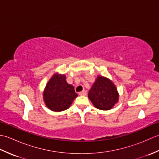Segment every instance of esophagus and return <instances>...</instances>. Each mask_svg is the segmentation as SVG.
I'll return each mask as SVG.
<instances>
[{
	"instance_id": "esophagus-1",
	"label": "esophagus",
	"mask_w": 159,
	"mask_h": 159,
	"mask_svg": "<svg viewBox=\"0 0 159 159\" xmlns=\"http://www.w3.org/2000/svg\"><path fill=\"white\" fill-rule=\"evenodd\" d=\"M79 94L80 96H86L87 95V93L85 91H83V92H80L79 93Z\"/></svg>"
}]
</instances>
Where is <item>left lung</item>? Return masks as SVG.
Instances as JSON below:
<instances>
[{
    "instance_id": "obj_1",
    "label": "left lung",
    "mask_w": 159,
    "mask_h": 159,
    "mask_svg": "<svg viewBox=\"0 0 159 159\" xmlns=\"http://www.w3.org/2000/svg\"><path fill=\"white\" fill-rule=\"evenodd\" d=\"M89 99L100 110H110L119 100V93L111 80L102 76H97L88 93Z\"/></svg>"
}]
</instances>
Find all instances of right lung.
<instances>
[{
    "label": "right lung",
    "mask_w": 159,
    "mask_h": 159,
    "mask_svg": "<svg viewBox=\"0 0 159 159\" xmlns=\"http://www.w3.org/2000/svg\"><path fill=\"white\" fill-rule=\"evenodd\" d=\"M43 96L48 109L59 112L68 109L78 95L74 87L66 82V75L57 73L46 84Z\"/></svg>",
    "instance_id": "right-lung-1"
}]
</instances>
